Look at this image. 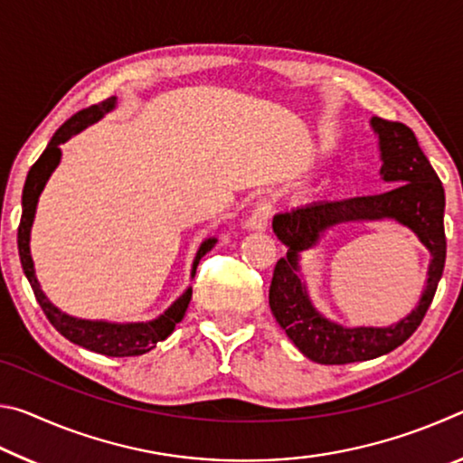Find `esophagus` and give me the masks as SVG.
Segmentation results:
<instances>
[{
    "label": "esophagus",
    "mask_w": 463,
    "mask_h": 463,
    "mask_svg": "<svg viewBox=\"0 0 463 463\" xmlns=\"http://www.w3.org/2000/svg\"><path fill=\"white\" fill-rule=\"evenodd\" d=\"M273 214V206L269 200H261L257 202V206L253 208V213L247 218L245 226L249 231H265L269 226V218Z\"/></svg>",
    "instance_id": "esophagus-1"
}]
</instances>
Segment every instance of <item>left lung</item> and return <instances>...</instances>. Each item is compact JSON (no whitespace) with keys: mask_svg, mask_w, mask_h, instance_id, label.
<instances>
[{"mask_svg":"<svg viewBox=\"0 0 463 463\" xmlns=\"http://www.w3.org/2000/svg\"><path fill=\"white\" fill-rule=\"evenodd\" d=\"M372 127L380 137L382 177L392 185L388 192L339 202H315L273 218V231L288 247V255L273 268L271 312L296 347L312 362L323 365L367 362L401 347L425 318L445 268L448 241L443 226L445 190L441 179L406 124L375 116ZM382 217L409 225L431 250L434 261L430 266L428 288L420 307L401 324L386 329H345L318 316L311 307L306 287L297 276V253L314 246L322 232L335 223Z\"/></svg>","mask_w":463,"mask_h":463,"instance_id":"8db88e82","label":"left lung"}]
</instances>
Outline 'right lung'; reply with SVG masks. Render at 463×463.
I'll list each match as a JSON object with an SVG mask.
<instances>
[{"label":"right lung","instance_id":"add662e5","mask_svg":"<svg viewBox=\"0 0 463 463\" xmlns=\"http://www.w3.org/2000/svg\"><path fill=\"white\" fill-rule=\"evenodd\" d=\"M116 98H108L99 104H93L85 109H80L75 116H71L62 127L54 132L51 138L49 146L44 148V153L38 156V161L28 171L26 184H24V194H22V218L18 226V253L22 261V269H24L26 278L33 286V292L36 296L38 304H41L43 312L49 318V323L57 328V331L80 347H85L90 351H96V354L108 355V357H130V355H143L146 351L156 347V343L165 341L167 336L174 333L175 325L184 318L187 304H190L192 289L174 302L165 315H161L156 320L151 323H135V325H114V323H104V320H81L73 318L54 308L49 302V298L43 294L41 286H38V279L34 276V263L33 257H30V229H33L34 213H36V202L38 195H41L46 179L52 174V169L57 167L61 159V148L59 145L65 143V140L80 132L81 128L88 127V124L99 120L101 116L114 108ZM216 239H208L202 242V247L195 255L194 261V273L195 265L202 260L203 255L208 253L210 249L214 247Z\"/></svg>","mask_w":463,"mask_h":463}]
</instances>
